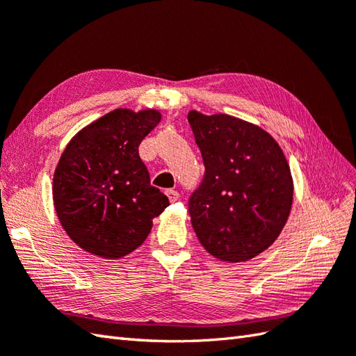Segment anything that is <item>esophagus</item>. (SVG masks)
Returning a JSON list of instances; mask_svg holds the SVG:
<instances>
[{"mask_svg": "<svg viewBox=\"0 0 356 356\" xmlns=\"http://www.w3.org/2000/svg\"><path fill=\"white\" fill-rule=\"evenodd\" d=\"M165 194L168 195V199H170V202H176V200H179V193L177 191H174V190H166L165 191Z\"/></svg>", "mask_w": 356, "mask_h": 356, "instance_id": "obj_1", "label": "esophagus"}]
</instances>
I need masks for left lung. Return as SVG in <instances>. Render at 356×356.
Wrapping results in <instances>:
<instances>
[{
    "instance_id": "left-lung-1",
    "label": "left lung",
    "mask_w": 356,
    "mask_h": 356,
    "mask_svg": "<svg viewBox=\"0 0 356 356\" xmlns=\"http://www.w3.org/2000/svg\"><path fill=\"white\" fill-rule=\"evenodd\" d=\"M205 177L190 199L195 236L217 260L264 252L291 214L293 180L282 147L261 127L225 113H188Z\"/></svg>"
}]
</instances>
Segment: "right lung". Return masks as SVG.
Listing matches in <instances>:
<instances>
[{
    "mask_svg": "<svg viewBox=\"0 0 356 356\" xmlns=\"http://www.w3.org/2000/svg\"><path fill=\"white\" fill-rule=\"evenodd\" d=\"M154 108H116L73 136L53 174V205L73 243L101 259L138 249L170 205L151 186L139 143L161 122Z\"/></svg>",
    "mask_w": 356,
    "mask_h": 356,
    "instance_id": "add662e5",
    "label": "right lung"
}]
</instances>
